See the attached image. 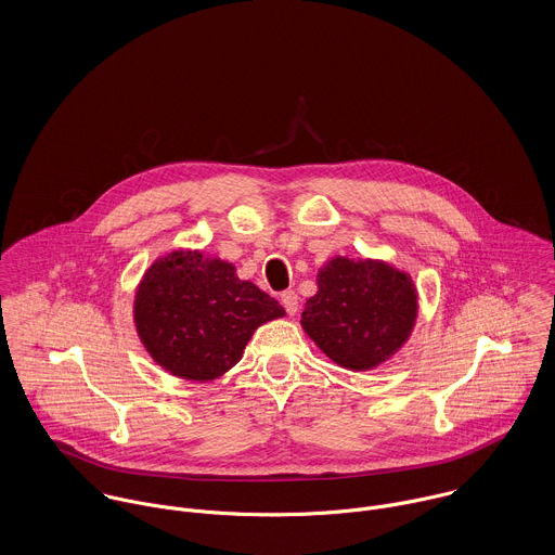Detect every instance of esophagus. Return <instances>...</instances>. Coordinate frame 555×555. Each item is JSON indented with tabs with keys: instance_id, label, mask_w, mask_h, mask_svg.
Instances as JSON below:
<instances>
[{
	"instance_id": "esophagus-1",
	"label": "esophagus",
	"mask_w": 555,
	"mask_h": 555,
	"mask_svg": "<svg viewBox=\"0 0 555 555\" xmlns=\"http://www.w3.org/2000/svg\"><path fill=\"white\" fill-rule=\"evenodd\" d=\"M282 306H284V310L291 314V317H295L297 314V310H299V297H297V293L295 291H286V293H282Z\"/></svg>"
}]
</instances>
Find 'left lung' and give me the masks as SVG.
I'll return each instance as SVG.
<instances>
[{"label":"left lung","mask_w":555,"mask_h":555,"mask_svg":"<svg viewBox=\"0 0 555 555\" xmlns=\"http://www.w3.org/2000/svg\"><path fill=\"white\" fill-rule=\"evenodd\" d=\"M301 326L339 367L370 372L410 339L418 318L412 275L383 258L333 256L317 273Z\"/></svg>","instance_id":"8db88e82"}]
</instances>
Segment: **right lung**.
<instances>
[{"label":"right lung","mask_w":555,"mask_h":555,"mask_svg":"<svg viewBox=\"0 0 555 555\" xmlns=\"http://www.w3.org/2000/svg\"><path fill=\"white\" fill-rule=\"evenodd\" d=\"M286 317L233 262L192 247L158 256L134 291L137 335L166 374L211 383L233 370L258 326Z\"/></svg>","instance_id":"right-lung-1"}]
</instances>
